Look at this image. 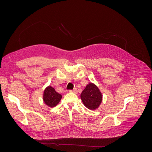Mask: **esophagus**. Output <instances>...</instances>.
Returning a JSON list of instances; mask_svg holds the SVG:
<instances>
[{
	"mask_svg": "<svg viewBox=\"0 0 152 152\" xmlns=\"http://www.w3.org/2000/svg\"><path fill=\"white\" fill-rule=\"evenodd\" d=\"M69 92H70V93H77V89H75L74 90H70V91H69Z\"/></svg>",
	"mask_w": 152,
	"mask_h": 152,
	"instance_id": "34e87169",
	"label": "esophagus"
}]
</instances>
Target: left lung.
<instances>
[{
    "label": "left lung",
    "instance_id": "left-lung-1",
    "mask_svg": "<svg viewBox=\"0 0 152 152\" xmlns=\"http://www.w3.org/2000/svg\"><path fill=\"white\" fill-rule=\"evenodd\" d=\"M80 98L86 108L93 110L98 108L102 103L103 95L97 86L93 83H89L82 91Z\"/></svg>",
    "mask_w": 152,
    "mask_h": 152
}]
</instances>
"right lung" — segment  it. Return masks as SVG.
I'll use <instances>...</instances> for the list:
<instances>
[{
  "label": "right lung",
  "mask_w": 152,
  "mask_h": 152,
  "mask_svg": "<svg viewBox=\"0 0 152 152\" xmlns=\"http://www.w3.org/2000/svg\"><path fill=\"white\" fill-rule=\"evenodd\" d=\"M62 96L55 91L51 86H48L43 94V101L49 107L53 108L59 103Z\"/></svg>",
  "instance_id": "obj_1"
}]
</instances>
